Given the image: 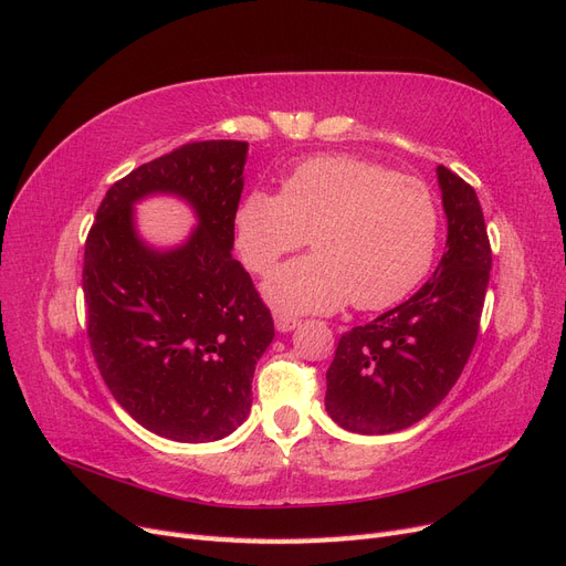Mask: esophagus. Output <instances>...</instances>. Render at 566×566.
Segmentation results:
<instances>
[{
    "label": "esophagus",
    "mask_w": 566,
    "mask_h": 566,
    "mask_svg": "<svg viewBox=\"0 0 566 566\" xmlns=\"http://www.w3.org/2000/svg\"><path fill=\"white\" fill-rule=\"evenodd\" d=\"M297 325H300V318H295V316H285V314H279V316H276V331H279V333L295 331Z\"/></svg>",
    "instance_id": "34e87169"
}]
</instances>
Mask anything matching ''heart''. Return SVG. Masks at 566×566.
<instances>
[{
  "mask_svg": "<svg viewBox=\"0 0 566 566\" xmlns=\"http://www.w3.org/2000/svg\"><path fill=\"white\" fill-rule=\"evenodd\" d=\"M235 248L254 273L306 245L316 254L273 271L264 297L281 314L361 312L403 302L430 273L439 210L430 188L352 156H318L283 179L281 196L250 191L235 210Z\"/></svg>",
  "mask_w": 566,
  "mask_h": 566,
  "instance_id": "obj_1",
  "label": "heart"
}]
</instances>
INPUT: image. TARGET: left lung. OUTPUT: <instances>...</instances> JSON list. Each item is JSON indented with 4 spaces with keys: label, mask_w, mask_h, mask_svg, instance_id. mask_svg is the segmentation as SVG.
Returning a JSON list of instances; mask_svg holds the SVG:
<instances>
[{
    "label": "left lung",
    "mask_w": 566,
    "mask_h": 566,
    "mask_svg": "<svg viewBox=\"0 0 566 566\" xmlns=\"http://www.w3.org/2000/svg\"><path fill=\"white\" fill-rule=\"evenodd\" d=\"M447 252L403 304L339 337L325 373V410L349 432L389 434L443 401L474 349L491 273V243L474 188L437 167Z\"/></svg>",
    "instance_id": "left-lung-1"
}]
</instances>
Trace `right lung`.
I'll return each mask as SVG.
<instances>
[{"label": "right lung", "mask_w": 566, "mask_h": 566, "mask_svg": "<svg viewBox=\"0 0 566 566\" xmlns=\"http://www.w3.org/2000/svg\"><path fill=\"white\" fill-rule=\"evenodd\" d=\"M245 142H191L132 169L101 200L84 243L90 347L115 401L165 439L229 437L252 406V375L273 339L269 306L233 260ZM184 197L199 227L179 249L153 251L130 205Z\"/></svg>", "instance_id": "right-lung-1"}]
</instances>
